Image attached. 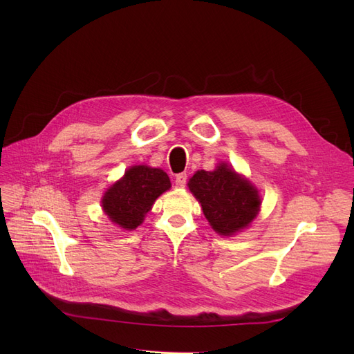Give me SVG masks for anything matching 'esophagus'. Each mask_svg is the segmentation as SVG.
<instances>
[{"label":"esophagus","instance_id":"1","mask_svg":"<svg viewBox=\"0 0 354 354\" xmlns=\"http://www.w3.org/2000/svg\"><path fill=\"white\" fill-rule=\"evenodd\" d=\"M187 180H188V175L187 174H178L176 178H175L176 188H183L185 185H187Z\"/></svg>","mask_w":354,"mask_h":354}]
</instances>
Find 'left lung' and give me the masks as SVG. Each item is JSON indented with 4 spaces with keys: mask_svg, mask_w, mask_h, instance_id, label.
<instances>
[{
    "mask_svg": "<svg viewBox=\"0 0 354 354\" xmlns=\"http://www.w3.org/2000/svg\"><path fill=\"white\" fill-rule=\"evenodd\" d=\"M188 187L219 235H232L248 227L261 205L258 191L225 163H219L215 171H198Z\"/></svg>",
    "mask_w": 354,
    "mask_h": 354,
    "instance_id": "obj_1",
    "label": "left lung"
}]
</instances>
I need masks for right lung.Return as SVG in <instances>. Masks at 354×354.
Returning <instances> with one entry per match:
<instances>
[{
  "label": "right lung",
  "mask_w": 354,
  "mask_h": 354,
  "mask_svg": "<svg viewBox=\"0 0 354 354\" xmlns=\"http://www.w3.org/2000/svg\"><path fill=\"white\" fill-rule=\"evenodd\" d=\"M171 188V180L162 169L145 165L132 166L124 176L107 189L103 211L123 230L138 228L159 195Z\"/></svg>",
  "instance_id": "obj_1"
}]
</instances>
